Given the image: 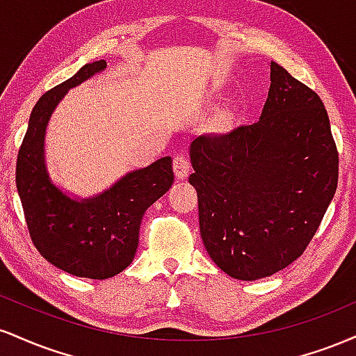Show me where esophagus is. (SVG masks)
<instances>
[{"instance_id": "1", "label": "esophagus", "mask_w": 356, "mask_h": 356, "mask_svg": "<svg viewBox=\"0 0 356 356\" xmlns=\"http://www.w3.org/2000/svg\"><path fill=\"white\" fill-rule=\"evenodd\" d=\"M172 167H174L175 177H177V179H184V177H187V175H189L191 165H189V161H187V157L184 154L175 155Z\"/></svg>"}]
</instances>
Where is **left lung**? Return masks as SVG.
<instances>
[{
    "label": "left lung",
    "instance_id": "1",
    "mask_svg": "<svg viewBox=\"0 0 356 356\" xmlns=\"http://www.w3.org/2000/svg\"><path fill=\"white\" fill-rule=\"evenodd\" d=\"M259 120L191 144L199 227L226 275L254 281L298 259L332 202L338 150L320 97L271 61Z\"/></svg>",
    "mask_w": 356,
    "mask_h": 356
}]
</instances>
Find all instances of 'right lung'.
<instances>
[{"label": "right lung", "mask_w": 356, "mask_h": 356, "mask_svg": "<svg viewBox=\"0 0 356 356\" xmlns=\"http://www.w3.org/2000/svg\"><path fill=\"white\" fill-rule=\"evenodd\" d=\"M105 68V60L83 65L36 102L16 162V189L38 252L61 271L90 280H107L132 263L145 211L174 182L172 159L167 155L92 197H73L53 184L44 157L51 113L68 90Z\"/></svg>", "instance_id": "obj_1"}]
</instances>
